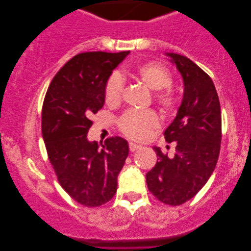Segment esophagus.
Listing matches in <instances>:
<instances>
[{"instance_id": "obj_1", "label": "esophagus", "mask_w": 251, "mask_h": 251, "mask_svg": "<svg viewBox=\"0 0 251 251\" xmlns=\"http://www.w3.org/2000/svg\"><path fill=\"white\" fill-rule=\"evenodd\" d=\"M140 147H142V146L138 145V144H136V143H132V142L129 143V150L131 151V152H135V151L139 150Z\"/></svg>"}]
</instances>
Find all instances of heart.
<instances>
[{"instance_id":"obj_1","label":"heart","mask_w":251,"mask_h":251,"mask_svg":"<svg viewBox=\"0 0 251 251\" xmlns=\"http://www.w3.org/2000/svg\"><path fill=\"white\" fill-rule=\"evenodd\" d=\"M135 76L143 82L147 88L155 91L154 98L163 109H171L175 105V98L169 91H161L169 88L173 77L169 71L162 65L147 63L135 71ZM123 94V80L119 74H113L108 78L105 88V100L108 105H118ZM160 125V119L154 111H128L119 121L120 130L126 137L132 139H145L153 129Z\"/></svg>"}]
</instances>
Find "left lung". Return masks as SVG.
Wrapping results in <instances>:
<instances>
[{"label":"left lung","mask_w":251,"mask_h":251,"mask_svg":"<svg viewBox=\"0 0 251 251\" xmlns=\"http://www.w3.org/2000/svg\"><path fill=\"white\" fill-rule=\"evenodd\" d=\"M166 56L184 82L183 100L164 131L168 143L176 142V154L168 157L154 146L157 161L146 174V183L157 200L178 205L191 200L214 173L221 151L222 114L210 76L187 57L174 52Z\"/></svg>","instance_id":"obj_1"}]
</instances>
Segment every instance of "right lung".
<instances>
[{"instance_id": "add662e5", "label": "right lung", "mask_w": 251, "mask_h": 251, "mask_svg": "<svg viewBox=\"0 0 251 251\" xmlns=\"http://www.w3.org/2000/svg\"><path fill=\"white\" fill-rule=\"evenodd\" d=\"M129 53L76 54L51 81L43 101L42 137L50 163L61 187L85 207H99L114 197L129 154L121 137L106 139L101 148L87 137L91 116L104 106L113 70Z\"/></svg>"}]
</instances>
